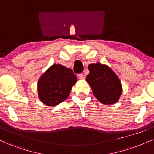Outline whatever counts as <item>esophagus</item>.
<instances>
[{"label": "esophagus", "instance_id": "34e87169", "mask_svg": "<svg viewBox=\"0 0 154 154\" xmlns=\"http://www.w3.org/2000/svg\"><path fill=\"white\" fill-rule=\"evenodd\" d=\"M78 78L79 79H81V80H83V79H85V75L83 73H80L78 75Z\"/></svg>", "mask_w": 154, "mask_h": 154}]
</instances>
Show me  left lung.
Wrapping results in <instances>:
<instances>
[{"mask_svg":"<svg viewBox=\"0 0 154 154\" xmlns=\"http://www.w3.org/2000/svg\"><path fill=\"white\" fill-rule=\"evenodd\" d=\"M88 68L90 73L86 80L91 87L95 97L105 105L116 103L122 92V86L114 72L100 63L90 64Z\"/></svg>","mask_w":154,"mask_h":154,"instance_id":"left-lung-1","label":"left lung"}]
</instances>
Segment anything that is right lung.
Wrapping results in <instances>:
<instances>
[{
  "instance_id": "1",
  "label": "right lung",
  "mask_w": 154,
  "mask_h": 154,
  "mask_svg": "<svg viewBox=\"0 0 154 154\" xmlns=\"http://www.w3.org/2000/svg\"><path fill=\"white\" fill-rule=\"evenodd\" d=\"M77 81L70 68L54 64L40 78L38 83L39 98L43 103L54 106L65 100Z\"/></svg>"
}]
</instances>
